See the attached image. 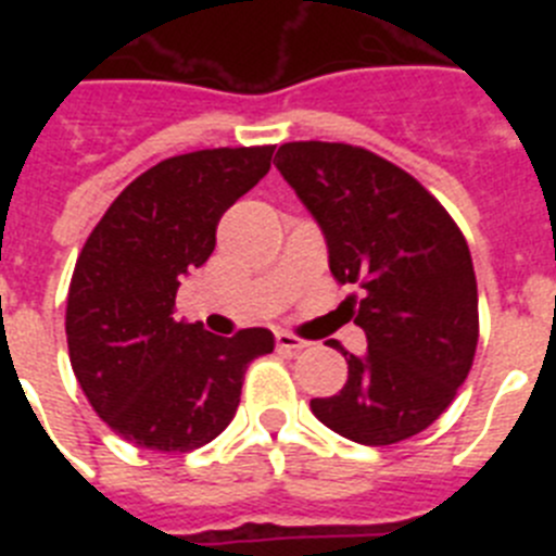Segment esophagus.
I'll return each mask as SVG.
<instances>
[{"label": "esophagus", "instance_id": "1", "mask_svg": "<svg viewBox=\"0 0 556 556\" xmlns=\"http://www.w3.org/2000/svg\"><path fill=\"white\" fill-rule=\"evenodd\" d=\"M275 345H278V351L287 353V356H294V353L306 351L308 342L301 337H294V333H287V331H278L275 333Z\"/></svg>", "mask_w": 556, "mask_h": 556}]
</instances>
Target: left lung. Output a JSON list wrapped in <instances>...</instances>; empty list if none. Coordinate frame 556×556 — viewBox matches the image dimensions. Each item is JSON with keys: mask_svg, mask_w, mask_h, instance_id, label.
<instances>
[{"mask_svg": "<svg viewBox=\"0 0 556 556\" xmlns=\"http://www.w3.org/2000/svg\"><path fill=\"white\" fill-rule=\"evenodd\" d=\"M275 159L326 236L333 278L365 292L348 306L367 351L339 348L348 381L337 395L314 397V417L362 445L420 434L465 384L479 342L465 236L409 172L376 152L292 141Z\"/></svg>", "mask_w": 556, "mask_h": 556, "instance_id": "8db88e82", "label": "left lung"}]
</instances>
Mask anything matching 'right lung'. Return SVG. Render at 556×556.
<instances>
[{"instance_id": "obj_1", "label": "right lung", "mask_w": 556, "mask_h": 556, "mask_svg": "<svg viewBox=\"0 0 556 556\" xmlns=\"http://www.w3.org/2000/svg\"><path fill=\"white\" fill-rule=\"evenodd\" d=\"M273 150L219 147L161 161L83 244L66 301L68 358L88 404L127 443H211L233 420L250 362L273 353L267 328L217 337L172 317L180 281L208 262L219 217L267 175Z\"/></svg>"}]
</instances>
